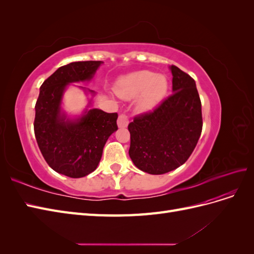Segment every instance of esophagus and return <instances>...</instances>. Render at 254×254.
Masks as SVG:
<instances>
[{"instance_id":"1","label":"esophagus","mask_w":254,"mask_h":254,"mask_svg":"<svg viewBox=\"0 0 254 254\" xmlns=\"http://www.w3.org/2000/svg\"><path fill=\"white\" fill-rule=\"evenodd\" d=\"M129 124V118L126 114H120L118 119V125L120 128H125Z\"/></svg>"}]
</instances>
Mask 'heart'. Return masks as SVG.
<instances>
[{"label":"heart","mask_w":254,"mask_h":254,"mask_svg":"<svg viewBox=\"0 0 254 254\" xmlns=\"http://www.w3.org/2000/svg\"><path fill=\"white\" fill-rule=\"evenodd\" d=\"M168 90V81L164 75H157L150 71H140L129 74L120 79L117 93L125 99L141 95L137 101V108L143 111L151 110L164 98Z\"/></svg>","instance_id":"b5f03b06"}]
</instances>
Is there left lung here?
Wrapping results in <instances>:
<instances>
[{"mask_svg":"<svg viewBox=\"0 0 254 254\" xmlns=\"http://www.w3.org/2000/svg\"><path fill=\"white\" fill-rule=\"evenodd\" d=\"M174 93L129 123V156L139 170L162 175L186 163L202 130L201 101L195 80L171 66Z\"/></svg>","mask_w":254,"mask_h":254,"instance_id":"1","label":"left lung"}]
</instances>
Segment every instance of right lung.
I'll use <instances>...</instances> for the list:
<instances>
[{
  "mask_svg": "<svg viewBox=\"0 0 254 254\" xmlns=\"http://www.w3.org/2000/svg\"><path fill=\"white\" fill-rule=\"evenodd\" d=\"M102 61H77L60 66L40 87L35 106L34 131L44 160L70 178L94 172L108 137L118 130V113L91 109L76 122L60 115V101L68 82L89 80Z\"/></svg>",
  "mask_w": 254,
  "mask_h": 254,
  "instance_id": "right-lung-1",
  "label": "right lung"
}]
</instances>
